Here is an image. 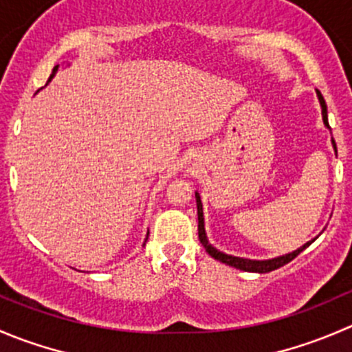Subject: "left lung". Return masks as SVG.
<instances>
[{
	"mask_svg": "<svg viewBox=\"0 0 352 352\" xmlns=\"http://www.w3.org/2000/svg\"><path fill=\"white\" fill-rule=\"evenodd\" d=\"M317 97H318V102H320V107H322V119H324L325 127L330 129L329 119H327V105H325L324 97H322V94L318 90H317ZM332 148L337 155V146H336V141H333V138H332ZM196 204H197V221H199V225H197L199 240H201V243L204 245L206 252H208L212 258H216V261L223 262V264H226V265H232V267L240 269V271H245V272H258V274H264V272H271V271H274V269L283 267V265L293 261V258L296 257L300 252H303L308 245H311V242H315V239H317V236H315L311 242H307L303 247L296 248L294 252H289V254H286V255H279V257H274V258H267V261H252V258L235 257V255H228V254H225V252L218 250V248L212 247V245L209 243L208 235H206V228H204V212H202V202H201V196H199L197 190H196Z\"/></svg>",
	"mask_w": 352,
	"mask_h": 352,
	"instance_id": "obj_1",
	"label": "left lung"
}]
</instances>
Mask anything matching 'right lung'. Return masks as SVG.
Masks as SVG:
<instances>
[{
  "label": "right lung",
  "instance_id": "obj_1",
  "mask_svg": "<svg viewBox=\"0 0 352 352\" xmlns=\"http://www.w3.org/2000/svg\"><path fill=\"white\" fill-rule=\"evenodd\" d=\"M58 67H59V65H56V66H54V69H52V74H51V76H49V81H51L52 78H54V74L58 73ZM49 81H47V83H49ZM146 240H148V239H146ZM146 240H144V242H146Z\"/></svg>",
  "mask_w": 352,
  "mask_h": 352
}]
</instances>
